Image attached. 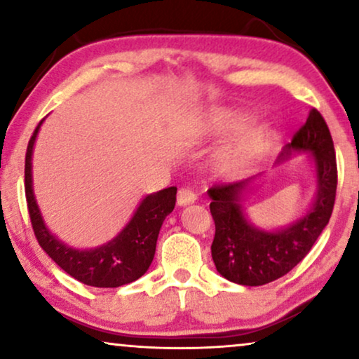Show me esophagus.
I'll return each instance as SVG.
<instances>
[{"mask_svg": "<svg viewBox=\"0 0 359 359\" xmlns=\"http://www.w3.org/2000/svg\"><path fill=\"white\" fill-rule=\"evenodd\" d=\"M196 201V194L193 191L188 189V188H181L178 191V198H176V203L178 205H188V204H193Z\"/></svg>", "mask_w": 359, "mask_h": 359, "instance_id": "34e87169", "label": "esophagus"}]
</instances>
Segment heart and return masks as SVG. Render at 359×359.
Returning a JSON list of instances; mask_svg holds the SVG:
<instances>
[{
  "label": "heart",
  "mask_w": 359,
  "mask_h": 359,
  "mask_svg": "<svg viewBox=\"0 0 359 359\" xmlns=\"http://www.w3.org/2000/svg\"><path fill=\"white\" fill-rule=\"evenodd\" d=\"M250 116L243 111H224L215 116L214 129L217 132L233 130L247 124ZM273 127L266 124L255 126L243 130L232 144H230L222 155L220 165L229 171H240L248 168L253 161H257L274 140Z\"/></svg>",
  "instance_id": "obj_1"
}]
</instances>
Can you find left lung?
<instances>
[{"label": "left lung", "mask_w": 359, "mask_h": 359, "mask_svg": "<svg viewBox=\"0 0 359 359\" xmlns=\"http://www.w3.org/2000/svg\"><path fill=\"white\" fill-rule=\"evenodd\" d=\"M312 155L317 173V193L312 208L287 227L263 230L248 222L243 212V194L255 178L217 184L208 191L215 224L212 259L217 271L242 286H263L284 276L311 252L330 220L337 194V158L328 126L320 112L311 109L291 144L283 149L278 163L292 154Z\"/></svg>", "instance_id": "8db88e82"}]
</instances>
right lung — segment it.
Returning <instances> with one entry per match:
<instances>
[{
    "instance_id": "right-lung-1",
    "label": "right lung",
    "mask_w": 359,
    "mask_h": 359,
    "mask_svg": "<svg viewBox=\"0 0 359 359\" xmlns=\"http://www.w3.org/2000/svg\"><path fill=\"white\" fill-rule=\"evenodd\" d=\"M42 122L29 140L24 168L29 217L39 245L63 271L86 286L119 287L144 276L154 262L161 224L175 209L176 188L171 186L145 196L129 224L111 242L91 250L68 247L47 229L32 189V150Z\"/></svg>"
}]
</instances>
